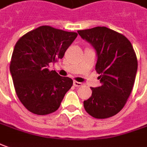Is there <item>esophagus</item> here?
Listing matches in <instances>:
<instances>
[{
  "mask_svg": "<svg viewBox=\"0 0 147 147\" xmlns=\"http://www.w3.org/2000/svg\"><path fill=\"white\" fill-rule=\"evenodd\" d=\"M73 84H74V86H76V87H81L82 86V83H80V82L74 81Z\"/></svg>",
  "mask_w": 147,
  "mask_h": 147,
  "instance_id": "1",
  "label": "esophagus"
}]
</instances>
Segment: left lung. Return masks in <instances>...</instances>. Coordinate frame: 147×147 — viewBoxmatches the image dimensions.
I'll return each instance as SVG.
<instances>
[{"label": "left lung", "instance_id": "left-lung-1", "mask_svg": "<svg viewBox=\"0 0 147 147\" xmlns=\"http://www.w3.org/2000/svg\"><path fill=\"white\" fill-rule=\"evenodd\" d=\"M78 34L96 51V70L101 85L91 88L84 107L92 117L108 118L119 113L127 101L135 81L138 60L131 42L105 26L79 30Z\"/></svg>", "mask_w": 147, "mask_h": 147}]
</instances>
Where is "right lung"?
<instances>
[{
	"instance_id": "add662e5",
	"label": "right lung",
	"mask_w": 147,
	"mask_h": 147,
	"mask_svg": "<svg viewBox=\"0 0 147 147\" xmlns=\"http://www.w3.org/2000/svg\"><path fill=\"white\" fill-rule=\"evenodd\" d=\"M77 34L42 26L17 42L10 62V73L20 101L37 115L54 113L73 84L71 78L50 71L51 63L62 59Z\"/></svg>"
}]
</instances>
